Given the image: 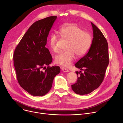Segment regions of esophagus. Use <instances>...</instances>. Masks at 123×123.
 Returning a JSON list of instances; mask_svg holds the SVG:
<instances>
[{
	"mask_svg": "<svg viewBox=\"0 0 123 123\" xmlns=\"http://www.w3.org/2000/svg\"><path fill=\"white\" fill-rule=\"evenodd\" d=\"M61 69H62V70L64 72H69L68 69H66V68H62Z\"/></svg>",
	"mask_w": 123,
	"mask_h": 123,
	"instance_id": "1",
	"label": "esophagus"
}]
</instances>
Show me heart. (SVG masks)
Masks as SVG:
<instances>
[{
  "label": "heart",
  "mask_w": 123,
  "mask_h": 123,
  "mask_svg": "<svg viewBox=\"0 0 123 123\" xmlns=\"http://www.w3.org/2000/svg\"><path fill=\"white\" fill-rule=\"evenodd\" d=\"M60 33L69 41L66 51L62 52L56 56L55 62L59 65L68 67L70 66L75 58V55L80 57L85 55L90 49L92 43V38L90 33L84 31L75 24H69L61 27ZM58 38L55 33L51 34L49 44L54 52H57Z\"/></svg>",
  "instance_id": "heart-1"
}]
</instances>
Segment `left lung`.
Wrapping results in <instances>:
<instances>
[{
  "label": "left lung",
  "mask_w": 123,
  "mask_h": 123,
  "mask_svg": "<svg viewBox=\"0 0 123 123\" xmlns=\"http://www.w3.org/2000/svg\"><path fill=\"white\" fill-rule=\"evenodd\" d=\"M93 39L88 52L75 64V67L84 71L78 76L76 83L71 85L73 91L79 95L93 92L101 84L109 62L108 44L100 30L91 22ZM77 75L80 74L76 72Z\"/></svg>",
  "instance_id": "8db88e82"
}]
</instances>
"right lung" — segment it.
<instances>
[{"mask_svg":"<svg viewBox=\"0 0 123 123\" xmlns=\"http://www.w3.org/2000/svg\"><path fill=\"white\" fill-rule=\"evenodd\" d=\"M57 18L52 16L34 22L16 46L13 54L16 77L20 86L30 94L43 96L51 89L59 66H48L52 61L45 47L49 31ZM45 69L43 72L42 69Z\"/></svg>","mask_w":123,"mask_h":123,"instance_id":"add662e5","label":"right lung"}]
</instances>
